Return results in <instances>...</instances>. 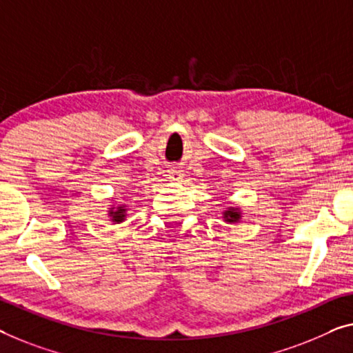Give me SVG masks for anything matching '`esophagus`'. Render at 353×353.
<instances>
[{
  "label": "esophagus",
  "instance_id": "1",
  "mask_svg": "<svg viewBox=\"0 0 353 353\" xmlns=\"http://www.w3.org/2000/svg\"><path fill=\"white\" fill-rule=\"evenodd\" d=\"M168 176H170V179H172V181H179V179H181V172L176 171V170H171L170 174H168Z\"/></svg>",
  "mask_w": 353,
  "mask_h": 353
}]
</instances>
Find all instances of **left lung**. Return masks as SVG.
Returning a JSON list of instances; mask_svg holds the SVG:
<instances>
[{
  "mask_svg": "<svg viewBox=\"0 0 353 353\" xmlns=\"http://www.w3.org/2000/svg\"><path fill=\"white\" fill-rule=\"evenodd\" d=\"M225 219H227V222H238L239 214L236 212L234 209H228L227 212H225Z\"/></svg>",
  "mask_w": 353,
  "mask_h": 353,
  "instance_id": "obj_1",
  "label": "left lung"
}]
</instances>
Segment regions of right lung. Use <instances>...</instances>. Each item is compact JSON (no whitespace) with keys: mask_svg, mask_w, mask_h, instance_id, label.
<instances>
[{"mask_svg":"<svg viewBox=\"0 0 353 353\" xmlns=\"http://www.w3.org/2000/svg\"><path fill=\"white\" fill-rule=\"evenodd\" d=\"M110 215H112V222H122L125 217V209L117 208V210H115V212H110Z\"/></svg>","mask_w":353,"mask_h":353,"instance_id":"1","label":"right lung"}]
</instances>
